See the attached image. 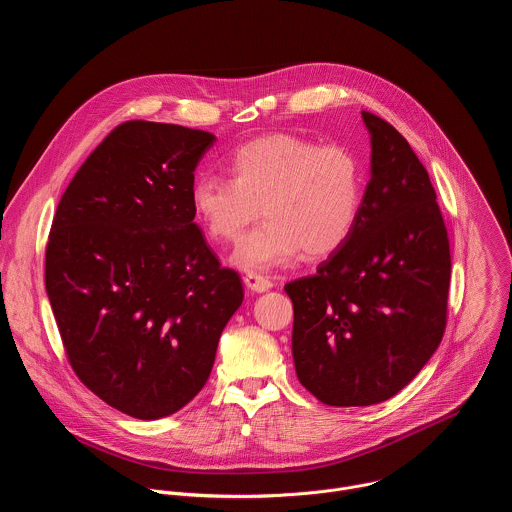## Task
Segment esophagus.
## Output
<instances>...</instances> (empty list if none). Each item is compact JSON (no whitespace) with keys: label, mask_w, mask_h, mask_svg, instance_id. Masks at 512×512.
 <instances>
[{"label":"esophagus","mask_w":512,"mask_h":512,"mask_svg":"<svg viewBox=\"0 0 512 512\" xmlns=\"http://www.w3.org/2000/svg\"><path fill=\"white\" fill-rule=\"evenodd\" d=\"M243 281H245V285H247L249 289H253V291H267L269 287H273V281H271L269 277H265V275L257 273V271H249V273H245Z\"/></svg>","instance_id":"1"}]
</instances>
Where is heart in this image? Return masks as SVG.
<instances>
[{
  "label": "heart",
  "instance_id": "1",
  "mask_svg": "<svg viewBox=\"0 0 512 512\" xmlns=\"http://www.w3.org/2000/svg\"><path fill=\"white\" fill-rule=\"evenodd\" d=\"M231 176H200L190 188L194 221L214 243H235L261 214L267 221L233 255L241 269H269L336 253L352 235L364 198L362 166L344 145L275 133L229 158Z\"/></svg>",
  "mask_w": 512,
  "mask_h": 512
}]
</instances>
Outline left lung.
Listing matches in <instances>:
<instances>
[{"mask_svg": "<svg viewBox=\"0 0 512 512\" xmlns=\"http://www.w3.org/2000/svg\"><path fill=\"white\" fill-rule=\"evenodd\" d=\"M362 119L373 152L358 223L314 275L285 283L298 379L330 407L397 395L448 322L450 239L427 170L391 123Z\"/></svg>", "mask_w": 512, "mask_h": 512, "instance_id": "left-lung-1", "label": "left lung"}]
</instances>
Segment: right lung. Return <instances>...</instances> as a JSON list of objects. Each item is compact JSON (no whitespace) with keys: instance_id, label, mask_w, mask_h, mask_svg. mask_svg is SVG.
Listing matches in <instances>:
<instances>
[{"instance_id":"right-lung-1","label":"right lung","mask_w":512,"mask_h":512,"mask_svg":"<svg viewBox=\"0 0 512 512\" xmlns=\"http://www.w3.org/2000/svg\"><path fill=\"white\" fill-rule=\"evenodd\" d=\"M214 135L117 125L64 190L46 245V291L68 364L113 409L160 419L192 401L243 302L194 223V170Z\"/></svg>"}]
</instances>
